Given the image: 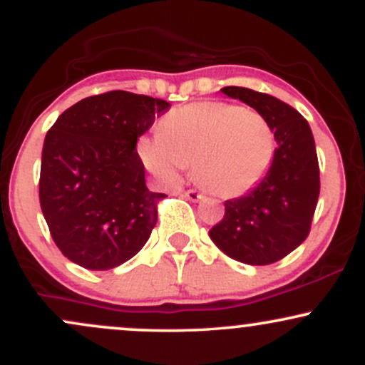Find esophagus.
Masks as SVG:
<instances>
[{
  "instance_id": "esophagus-1",
  "label": "esophagus",
  "mask_w": 365,
  "mask_h": 365,
  "mask_svg": "<svg viewBox=\"0 0 365 365\" xmlns=\"http://www.w3.org/2000/svg\"><path fill=\"white\" fill-rule=\"evenodd\" d=\"M185 197H187V199H190V200H200V199H204V195L200 194V192L194 190V188H190V190H187V192H185Z\"/></svg>"
}]
</instances>
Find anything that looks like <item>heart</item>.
Returning a JSON list of instances; mask_svg holds the SVG:
<instances>
[{
    "mask_svg": "<svg viewBox=\"0 0 365 365\" xmlns=\"http://www.w3.org/2000/svg\"><path fill=\"white\" fill-rule=\"evenodd\" d=\"M158 133L137 140L142 163L166 182L195 166L197 180L221 197L257 185L274 158V130L266 116L232 103L187 104L159 121Z\"/></svg>",
    "mask_w": 365,
    "mask_h": 365,
    "instance_id": "b5f03b06",
    "label": "heart"
}]
</instances>
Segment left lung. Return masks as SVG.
<instances>
[{"label":"left lung","mask_w":365,"mask_h":365,"mask_svg":"<svg viewBox=\"0 0 365 365\" xmlns=\"http://www.w3.org/2000/svg\"><path fill=\"white\" fill-rule=\"evenodd\" d=\"M221 92L261 113L278 145L271 168L249 194L225 202L209 237L228 257L266 266L295 250L311 232L319 199V163L307 120L290 104L245 87Z\"/></svg>","instance_id":"obj_1"}]
</instances>
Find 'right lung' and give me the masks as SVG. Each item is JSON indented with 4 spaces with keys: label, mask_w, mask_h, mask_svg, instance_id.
Masks as SVG:
<instances>
[{
    "label": "right lung",
    "mask_w": 365,
    "mask_h": 365,
    "mask_svg": "<svg viewBox=\"0 0 365 365\" xmlns=\"http://www.w3.org/2000/svg\"><path fill=\"white\" fill-rule=\"evenodd\" d=\"M171 104L110 91L63 111L44 139L39 200L54 244L92 271L132 259L156 226L165 194L145 187L137 139Z\"/></svg>",
    "instance_id": "add662e5"
}]
</instances>
